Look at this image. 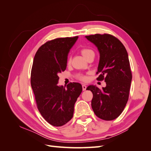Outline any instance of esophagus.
I'll list each match as a JSON object with an SVG mask.
<instances>
[{"mask_svg":"<svg viewBox=\"0 0 151 151\" xmlns=\"http://www.w3.org/2000/svg\"><path fill=\"white\" fill-rule=\"evenodd\" d=\"M82 87H83V91H85V90H86L87 87H86V85L83 84V86H82Z\"/></svg>","mask_w":151,"mask_h":151,"instance_id":"esophagus-1","label":"esophagus"}]
</instances>
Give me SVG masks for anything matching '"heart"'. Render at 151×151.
Listing matches in <instances>:
<instances>
[{"label": "heart", "mask_w": 151, "mask_h": 151, "mask_svg": "<svg viewBox=\"0 0 151 151\" xmlns=\"http://www.w3.org/2000/svg\"><path fill=\"white\" fill-rule=\"evenodd\" d=\"M81 53L82 54V55H83L86 60L88 59V58L91 57H94L95 55V53L94 52V50L91 49L89 48H83L81 50ZM67 63L68 64H70V59L69 58L67 61ZM78 77V79L82 81H86L87 79H88V77H87L85 75H79L77 76Z\"/></svg>", "instance_id": "b5f03b06"}]
</instances>
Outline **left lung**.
Returning a JSON list of instances; mask_svg holds the SVG:
<instances>
[{"label": "left lung", "mask_w": 151, "mask_h": 151, "mask_svg": "<svg viewBox=\"0 0 151 151\" xmlns=\"http://www.w3.org/2000/svg\"><path fill=\"white\" fill-rule=\"evenodd\" d=\"M86 38L97 47L100 54L97 80L106 84L101 89L93 85L87 88L93 94L91 106L98 118L113 120L120 115L129 99L132 78L129 56L124 45L111 35Z\"/></svg>", "instance_id": "1"}]
</instances>
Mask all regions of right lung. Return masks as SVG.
Instances as JSON below:
<instances>
[{
    "instance_id": "add662e5",
    "label": "right lung",
    "mask_w": 151,
    "mask_h": 151,
    "mask_svg": "<svg viewBox=\"0 0 151 151\" xmlns=\"http://www.w3.org/2000/svg\"><path fill=\"white\" fill-rule=\"evenodd\" d=\"M78 36L59 38L44 43L36 52L31 72V85L37 108L50 125L60 127L73 117L74 104L83 88L78 83L57 85L58 74L67 67V56Z\"/></svg>"
}]
</instances>
